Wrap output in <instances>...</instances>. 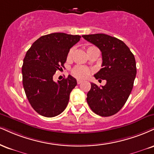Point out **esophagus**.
Returning a JSON list of instances; mask_svg holds the SVG:
<instances>
[{
    "mask_svg": "<svg viewBox=\"0 0 154 154\" xmlns=\"http://www.w3.org/2000/svg\"><path fill=\"white\" fill-rule=\"evenodd\" d=\"M77 84H81V83L82 82V80H81V79H77Z\"/></svg>",
    "mask_w": 154,
    "mask_h": 154,
    "instance_id": "1",
    "label": "esophagus"
}]
</instances>
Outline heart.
I'll return each mask as SVG.
<instances>
[{"label":"heart","instance_id":"heart-1","mask_svg":"<svg viewBox=\"0 0 154 154\" xmlns=\"http://www.w3.org/2000/svg\"><path fill=\"white\" fill-rule=\"evenodd\" d=\"M94 47H88L87 49V51H88L90 48ZM72 54V49H70L69 52L67 54V59H69L71 58ZM72 75L74 76V77H77V78L79 79H84L85 77H87L88 76L90 75V70L88 69V68L85 67V66H76L73 69H72Z\"/></svg>","mask_w":154,"mask_h":154}]
</instances>
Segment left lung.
<instances>
[{
  "label": "left lung",
  "mask_w": 154,
  "mask_h": 154,
  "mask_svg": "<svg viewBox=\"0 0 154 154\" xmlns=\"http://www.w3.org/2000/svg\"><path fill=\"white\" fill-rule=\"evenodd\" d=\"M82 37L101 51L103 68L94 76L99 80H106L102 87L91 83L87 102L98 116H111L123 107L132 91L136 76L134 55L123 41L116 37L104 34Z\"/></svg>",
  "instance_id": "obj_1"
}]
</instances>
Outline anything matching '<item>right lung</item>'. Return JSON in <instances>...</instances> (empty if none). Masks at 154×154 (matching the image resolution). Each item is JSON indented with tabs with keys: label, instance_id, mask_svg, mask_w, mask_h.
<instances>
[{
	"label": "right lung",
	"instance_id": "add662e5",
	"mask_svg": "<svg viewBox=\"0 0 154 154\" xmlns=\"http://www.w3.org/2000/svg\"><path fill=\"white\" fill-rule=\"evenodd\" d=\"M80 38L64 33L44 35L26 54L22 66L24 91L31 107L41 116L54 117L65 110L77 80L69 75L55 82L53 76L62 69L69 49Z\"/></svg>",
	"mask_w": 154,
	"mask_h": 154
}]
</instances>
